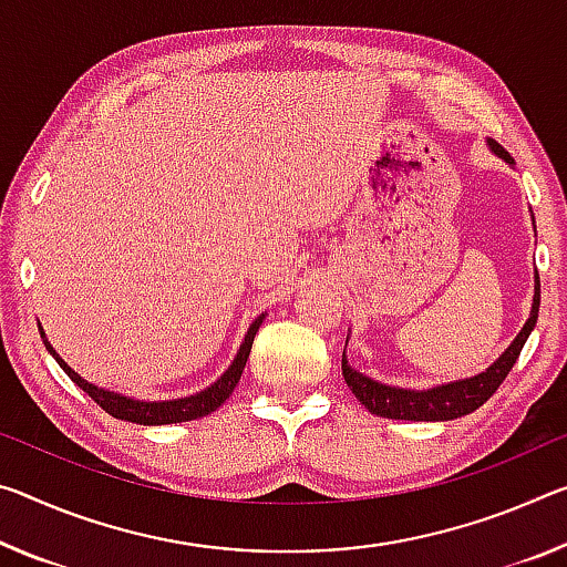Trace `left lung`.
<instances>
[{"label":"left lung","instance_id":"8db88e82","mask_svg":"<svg viewBox=\"0 0 567 567\" xmlns=\"http://www.w3.org/2000/svg\"><path fill=\"white\" fill-rule=\"evenodd\" d=\"M487 146L494 156L502 158L509 166H515V158H512L497 141L487 138ZM533 227H535V217H533ZM537 310H540V277L535 272L533 308H529V318L523 326V330L517 332V338L512 340L497 361H494L489 368H484L482 373L470 375V379L439 383L421 391L401 389V385L373 381L371 375L355 371V368L348 363L346 350H343V379L350 385V391L355 393V399L361 401L368 411L375 413V416L399 419V421H452V419L466 416V413L477 411L484 401H489L492 393L499 389V383L507 379L512 365H515V361L519 358V350H523L525 340L535 328ZM346 346H348V338H346Z\"/></svg>","mask_w":567,"mask_h":567}]
</instances>
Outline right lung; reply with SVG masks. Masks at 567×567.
<instances>
[{
  "label": "right lung",
  "mask_w": 567,
  "mask_h": 567,
  "mask_svg": "<svg viewBox=\"0 0 567 567\" xmlns=\"http://www.w3.org/2000/svg\"><path fill=\"white\" fill-rule=\"evenodd\" d=\"M265 316L267 312H262V316L251 320V326L247 328V336H245V340H241V346L237 350L235 361H231V365L219 375L217 381H214L212 385H206L204 391L194 393V396L168 399V401H146V399L123 396V393L107 391V389H101V385L85 381L83 375L75 373L73 368L62 361L58 350L50 346V340H48V336H44L42 326H40V336L44 340V348L50 350V355L60 363L62 371H65L70 379H73V383L80 385V389H83L87 396L97 403V406L111 413L113 419L131 421V424H141V426H161V424H182V421L202 419V416H206V413L217 411L221 403L231 396V391L237 389V383L241 379V371H245L251 343H255V336H257L259 326H262Z\"/></svg>",
  "instance_id": "1"
}]
</instances>
